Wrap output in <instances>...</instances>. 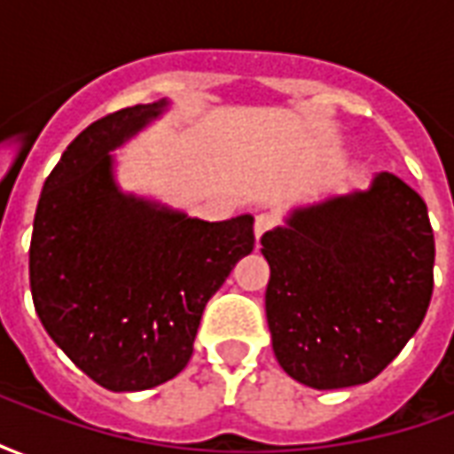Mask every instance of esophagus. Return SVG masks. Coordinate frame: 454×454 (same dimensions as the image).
<instances>
[{
	"label": "esophagus",
	"mask_w": 454,
	"mask_h": 454,
	"mask_svg": "<svg viewBox=\"0 0 454 454\" xmlns=\"http://www.w3.org/2000/svg\"><path fill=\"white\" fill-rule=\"evenodd\" d=\"M275 228V216L272 214H260V216L255 218V238L257 243H260V238L265 236L267 231H272Z\"/></svg>",
	"instance_id": "obj_1"
}]
</instances>
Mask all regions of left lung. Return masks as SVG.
<instances>
[{"mask_svg": "<svg viewBox=\"0 0 454 454\" xmlns=\"http://www.w3.org/2000/svg\"><path fill=\"white\" fill-rule=\"evenodd\" d=\"M260 243L272 348L306 387L374 380L426 318L435 262L428 207L391 172L367 192L299 208Z\"/></svg>", "mask_w": 454, "mask_h": 454, "instance_id": "obj_1", "label": "left lung"}]
</instances>
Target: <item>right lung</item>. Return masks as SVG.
I'll return each mask as SVG.
<instances>
[{
  "label": "right lung",
  "instance_id": "1",
  "mask_svg": "<svg viewBox=\"0 0 454 454\" xmlns=\"http://www.w3.org/2000/svg\"><path fill=\"white\" fill-rule=\"evenodd\" d=\"M168 104L90 123L38 199L28 275L55 345L109 391L153 389L187 367L204 306L253 253V216L199 221L114 184L109 150Z\"/></svg>",
  "mask_w": 454,
  "mask_h": 454
}]
</instances>
